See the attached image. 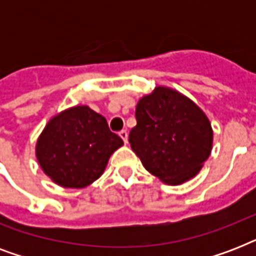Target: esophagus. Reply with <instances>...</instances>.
Returning <instances> with one entry per match:
<instances>
[{"label": "esophagus", "mask_w": 256, "mask_h": 256, "mask_svg": "<svg viewBox=\"0 0 256 256\" xmlns=\"http://www.w3.org/2000/svg\"><path fill=\"white\" fill-rule=\"evenodd\" d=\"M120 136L124 140V144H128V130H122V132H120Z\"/></svg>", "instance_id": "34e87169"}]
</instances>
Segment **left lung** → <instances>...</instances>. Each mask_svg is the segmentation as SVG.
I'll return each instance as SVG.
<instances>
[{
	"mask_svg": "<svg viewBox=\"0 0 256 256\" xmlns=\"http://www.w3.org/2000/svg\"><path fill=\"white\" fill-rule=\"evenodd\" d=\"M136 118L128 142L148 172L172 186L198 174L210 156L212 128L192 100L158 86L138 100Z\"/></svg>",
	"mask_w": 256,
	"mask_h": 256,
	"instance_id": "obj_1",
	"label": "left lung"
}]
</instances>
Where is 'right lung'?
Instances as JSON below:
<instances>
[{
	"mask_svg": "<svg viewBox=\"0 0 256 256\" xmlns=\"http://www.w3.org/2000/svg\"><path fill=\"white\" fill-rule=\"evenodd\" d=\"M122 144L104 116L88 106H74L48 122L37 140L36 156L53 182L82 188L100 178L110 156Z\"/></svg>",
	"mask_w": 256,
	"mask_h": 256,
	"instance_id": "1",
	"label": "right lung"
}]
</instances>
